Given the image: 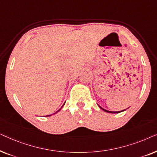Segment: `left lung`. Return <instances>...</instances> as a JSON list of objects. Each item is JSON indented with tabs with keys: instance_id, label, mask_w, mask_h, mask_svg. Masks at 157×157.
<instances>
[{
	"instance_id": "8db88e82",
	"label": "left lung",
	"mask_w": 157,
	"mask_h": 157,
	"mask_svg": "<svg viewBox=\"0 0 157 157\" xmlns=\"http://www.w3.org/2000/svg\"><path fill=\"white\" fill-rule=\"evenodd\" d=\"M100 107L101 109H102V110H104V111H106V112H108V113H120V112H121V111H125V110H123V111H107V110H106V109H103V108H101V107L100 106H98Z\"/></svg>"
}]
</instances>
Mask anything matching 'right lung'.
<instances>
[{
    "label": "right lung",
    "instance_id": "add662e5",
    "mask_svg": "<svg viewBox=\"0 0 157 157\" xmlns=\"http://www.w3.org/2000/svg\"><path fill=\"white\" fill-rule=\"evenodd\" d=\"M63 105H64V104H63ZM61 109H59V111H59L60 110H61ZM58 111H57V112H58ZM57 112H56V113H57ZM54 113H53V114H54ZM50 116H51V115H48V116H46V117H50Z\"/></svg>",
    "mask_w": 157,
    "mask_h": 157
}]
</instances>
